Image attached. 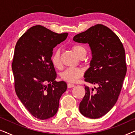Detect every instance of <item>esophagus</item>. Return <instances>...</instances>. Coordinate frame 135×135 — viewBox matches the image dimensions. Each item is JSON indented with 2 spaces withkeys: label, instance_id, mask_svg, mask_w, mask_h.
<instances>
[{
  "label": "esophagus",
  "instance_id": "esophagus-1",
  "mask_svg": "<svg viewBox=\"0 0 135 135\" xmlns=\"http://www.w3.org/2000/svg\"><path fill=\"white\" fill-rule=\"evenodd\" d=\"M74 86H75L74 84H71V83H69V84H68V88H73Z\"/></svg>",
  "mask_w": 135,
  "mask_h": 135
}]
</instances>
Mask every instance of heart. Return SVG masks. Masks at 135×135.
Listing matches in <instances>:
<instances>
[{"label":"heart","mask_w":135,"mask_h":135,"mask_svg":"<svg viewBox=\"0 0 135 135\" xmlns=\"http://www.w3.org/2000/svg\"><path fill=\"white\" fill-rule=\"evenodd\" d=\"M71 49L79 57L86 55V49L82 45H71ZM51 63L55 68L60 69L62 68V62L61 60V52L57 49L53 51L51 57ZM84 74V71L79 68H68L61 73L60 77L62 80L68 82H75Z\"/></svg>","instance_id":"b5f03b06"}]
</instances>
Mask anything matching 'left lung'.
Segmentation results:
<instances>
[{"instance_id":"obj_1","label":"left lung","mask_w":135,"mask_h":135,"mask_svg":"<svg viewBox=\"0 0 135 135\" xmlns=\"http://www.w3.org/2000/svg\"><path fill=\"white\" fill-rule=\"evenodd\" d=\"M73 40L89 44L92 58L85 81L98 85L95 88L85 86L79 110L86 117L98 119L113 108L120 93L127 73L124 48L119 37L101 24L77 34Z\"/></svg>"}]
</instances>
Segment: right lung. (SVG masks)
<instances>
[{
  "mask_svg": "<svg viewBox=\"0 0 135 135\" xmlns=\"http://www.w3.org/2000/svg\"><path fill=\"white\" fill-rule=\"evenodd\" d=\"M68 35L36 25L16 42L12 64L15 90L25 108L37 119L55 115L60 98L67 89L65 82L55 80L56 73L51 57L53 48L66 40Z\"/></svg>",
  "mask_w": 135,
  "mask_h": 135,
  "instance_id": "1",
  "label": "right lung"
}]
</instances>
